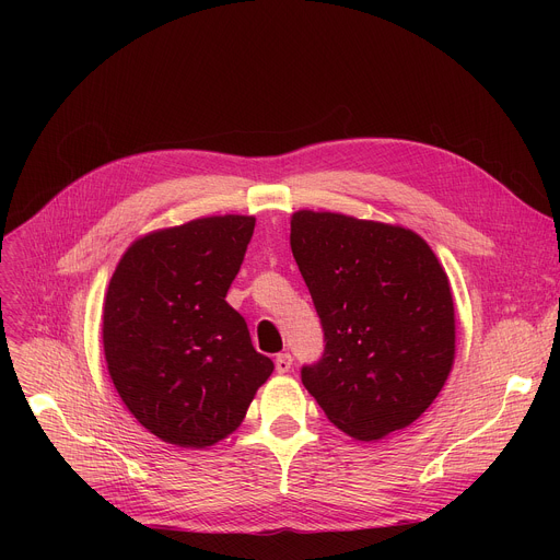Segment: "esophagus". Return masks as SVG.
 Here are the masks:
<instances>
[{
    "instance_id": "1",
    "label": "esophagus",
    "mask_w": 560,
    "mask_h": 560,
    "mask_svg": "<svg viewBox=\"0 0 560 560\" xmlns=\"http://www.w3.org/2000/svg\"><path fill=\"white\" fill-rule=\"evenodd\" d=\"M275 368H277V372H279V374L290 372V368H292V357H290L288 352L277 354V359H275Z\"/></svg>"
}]
</instances>
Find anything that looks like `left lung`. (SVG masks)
Here are the masks:
<instances>
[{
    "instance_id": "left-lung-1",
    "label": "left lung",
    "mask_w": 560,
    "mask_h": 560,
    "mask_svg": "<svg viewBox=\"0 0 560 560\" xmlns=\"http://www.w3.org/2000/svg\"><path fill=\"white\" fill-rule=\"evenodd\" d=\"M290 248L324 328L301 368L330 423L376 441L415 423L454 363V301L423 238L401 225L299 210Z\"/></svg>"
}]
</instances>
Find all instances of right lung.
<instances>
[{
	"mask_svg": "<svg viewBox=\"0 0 560 560\" xmlns=\"http://www.w3.org/2000/svg\"><path fill=\"white\" fill-rule=\"evenodd\" d=\"M255 217H203L150 232L124 253L104 301V354L130 415L179 447L242 425L275 363L253 348L225 294Z\"/></svg>",
	"mask_w": 560,
	"mask_h": 560,
	"instance_id": "1",
	"label": "right lung"
}]
</instances>
